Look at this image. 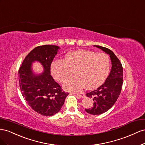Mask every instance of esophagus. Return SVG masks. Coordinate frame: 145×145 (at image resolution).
Returning a JSON list of instances; mask_svg holds the SVG:
<instances>
[{"label": "esophagus", "instance_id": "esophagus-1", "mask_svg": "<svg viewBox=\"0 0 145 145\" xmlns=\"http://www.w3.org/2000/svg\"><path fill=\"white\" fill-rule=\"evenodd\" d=\"M77 95H78V96H80V97H82V98H85L86 97V95L83 93V92H80V93H76Z\"/></svg>", "mask_w": 145, "mask_h": 145}]
</instances>
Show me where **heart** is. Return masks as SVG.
Here are the masks:
<instances>
[{"mask_svg": "<svg viewBox=\"0 0 145 145\" xmlns=\"http://www.w3.org/2000/svg\"><path fill=\"white\" fill-rule=\"evenodd\" d=\"M109 69V59L105 53L86 50L69 52L64 60L56 59L51 65L52 75L61 83L67 81L75 72L76 76L64 85L68 91L98 88L106 80Z\"/></svg>", "mask_w": 145, "mask_h": 145, "instance_id": "heart-1", "label": "heart"}]
</instances>
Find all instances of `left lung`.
<instances>
[{
	"mask_svg": "<svg viewBox=\"0 0 145 145\" xmlns=\"http://www.w3.org/2000/svg\"><path fill=\"white\" fill-rule=\"evenodd\" d=\"M110 55L112 69L105 83L97 89L86 94V96L93 98L94 101L92 108L85 109L92 115H100L110 109L116 102L121 93L123 84V67L121 62L110 49L95 45Z\"/></svg>",
	"mask_w": 145,
	"mask_h": 145,
	"instance_id": "1",
	"label": "left lung"
}]
</instances>
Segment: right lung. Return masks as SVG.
Listing matches in <instances>:
<instances>
[{
    "label": "right lung",
    "mask_w": 145,
    "mask_h": 145,
    "mask_svg": "<svg viewBox=\"0 0 145 145\" xmlns=\"http://www.w3.org/2000/svg\"><path fill=\"white\" fill-rule=\"evenodd\" d=\"M59 47L44 45L36 47L28 53L19 69L20 91L27 104L36 112L44 116H52L58 112L69 93L50 75V66ZM39 61L44 68L39 76L31 71V63Z\"/></svg>",
    "instance_id": "add662e5"
}]
</instances>
